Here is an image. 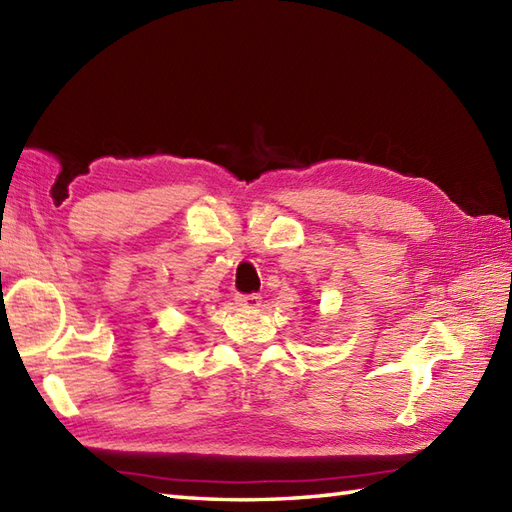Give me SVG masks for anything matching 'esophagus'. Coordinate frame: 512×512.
I'll list each match as a JSON object with an SVG mask.
<instances>
[{
    "label": "esophagus",
    "instance_id": "1",
    "mask_svg": "<svg viewBox=\"0 0 512 512\" xmlns=\"http://www.w3.org/2000/svg\"><path fill=\"white\" fill-rule=\"evenodd\" d=\"M235 301H237V306L244 308V310H255V308L262 306V297H259V295H237Z\"/></svg>",
    "mask_w": 512,
    "mask_h": 512
}]
</instances>
